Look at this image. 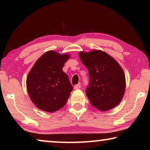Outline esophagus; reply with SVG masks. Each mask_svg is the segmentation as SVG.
<instances>
[{
    "label": "esophagus",
    "mask_w": 150,
    "mask_h": 150,
    "mask_svg": "<svg viewBox=\"0 0 150 150\" xmlns=\"http://www.w3.org/2000/svg\"><path fill=\"white\" fill-rule=\"evenodd\" d=\"M80 88H81V85H80V84H77V85H75V87H74V88H75V90L79 89Z\"/></svg>",
    "instance_id": "1"
}]
</instances>
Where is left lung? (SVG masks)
I'll use <instances>...</instances> for the list:
<instances>
[{
	"instance_id": "obj_1",
	"label": "left lung",
	"mask_w": 150,
	"mask_h": 150,
	"mask_svg": "<svg viewBox=\"0 0 150 150\" xmlns=\"http://www.w3.org/2000/svg\"><path fill=\"white\" fill-rule=\"evenodd\" d=\"M89 73L86 95L94 107L106 111L119 105L126 88L125 75L118 63L101 50L79 54Z\"/></svg>"
}]
</instances>
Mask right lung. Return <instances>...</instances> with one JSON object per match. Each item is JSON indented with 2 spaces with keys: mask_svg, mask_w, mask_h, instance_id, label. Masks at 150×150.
Instances as JSON below:
<instances>
[{
  "mask_svg": "<svg viewBox=\"0 0 150 150\" xmlns=\"http://www.w3.org/2000/svg\"><path fill=\"white\" fill-rule=\"evenodd\" d=\"M69 56L48 51L37 60L29 72L26 79L28 93L40 110L54 112L66 104L73 86L62 68Z\"/></svg>",
  "mask_w": 150,
  "mask_h": 150,
  "instance_id": "obj_1",
  "label": "right lung"
}]
</instances>
